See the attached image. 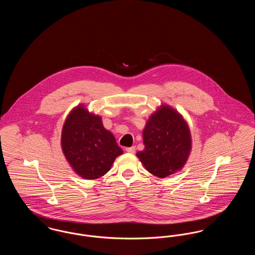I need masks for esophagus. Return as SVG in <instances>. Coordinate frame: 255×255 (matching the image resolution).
<instances>
[{
	"instance_id": "1",
	"label": "esophagus",
	"mask_w": 255,
	"mask_h": 255,
	"mask_svg": "<svg viewBox=\"0 0 255 255\" xmlns=\"http://www.w3.org/2000/svg\"><path fill=\"white\" fill-rule=\"evenodd\" d=\"M126 151H127L128 153L133 154V153L135 152V147H134V146H132V147H127V148H126Z\"/></svg>"
}]
</instances>
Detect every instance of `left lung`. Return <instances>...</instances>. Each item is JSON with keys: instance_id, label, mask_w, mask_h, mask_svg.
<instances>
[{"instance_id": "left-lung-1", "label": "left lung", "mask_w": 255, "mask_h": 255, "mask_svg": "<svg viewBox=\"0 0 255 255\" xmlns=\"http://www.w3.org/2000/svg\"><path fill=\"white\" fill-rule=\"evenodd\" d=\"M142 135L144 149L136 157L151 174L165 178L182 169L192 140L188 124L178 111L160 105L146 122Z\"/></svg>"}]
</instances>
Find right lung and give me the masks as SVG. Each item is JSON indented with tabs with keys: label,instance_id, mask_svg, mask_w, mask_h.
<instances>
[{
	"label": "right lung",
	"instance_id": "obj_1",
	"mask_svg": "<svg viewBox=\"0 0 255 255\" xmlns=\"http://www.w3.org/2000/svg\"><path fill=\"white\" fill-rule=\"evenodd\" d=\"M61 147L73 171L83 179L105 175L116 158L123 154L114 134L106 130L101 117L83 104L74 107L62 128Z\"/></svg>",
	"mask_w": 255,
	"mask_h": 255
}]
</instances>
